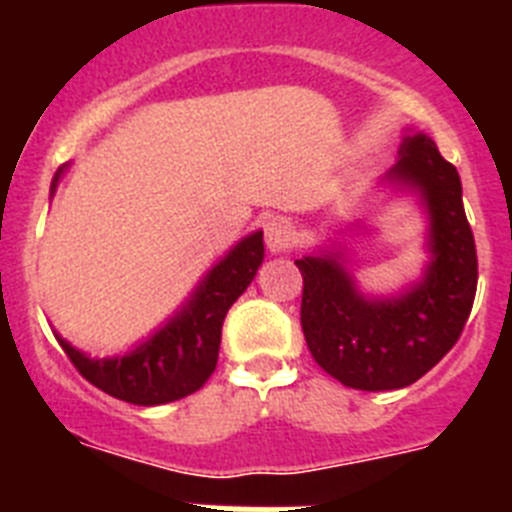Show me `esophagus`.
I'll return each mask as SVG.
<instances>
[{
	"instance_id": "34e87169",
	"label": "esophagus",
	"mask_w": 512,
	"mask_h": 512,
	"mask_svg": "<svg viewBox=\"0 0 512 512\" xmlns=\"http://www.w3.org/2000/svg\"><path fill=\"white\" fill-rule=\"evenodd\" d=\"M264 241L271 253H284L295 241V225L287 217H271L264 225Z\"/></svg>"
}]
</instances>
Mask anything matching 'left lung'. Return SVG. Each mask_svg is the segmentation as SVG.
<instances>
[{
    "label": "left lung",
    "mask_w": 512,
    "mask_h": 512,
    "mask_svg": "<svg viewBox=\"0 0 512 512\" xmlns=\"http://www.w3.org/2000/svg\"><path fill=\"white\" fill-rule=\"evenodd\" d=\"M390 194H413L425 217L420 279L395 295H366L348 269L341 235L302 253V333L312 359L354 390H400L418 382L459 341L477 292V248L464 215L459 171L431 135L408 128L382 182ZM339 238L336 239L335 235Z\"/></svg>",
    "instance_id": "1"
}]
</instances>
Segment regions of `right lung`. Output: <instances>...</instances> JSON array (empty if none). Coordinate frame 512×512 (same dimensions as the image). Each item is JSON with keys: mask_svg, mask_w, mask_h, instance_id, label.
<instances>
[{"mask_svg": "<svg viewBox=\"0 0 512 512\" xmlns=\"http://www.w3.org/2000/svg\"><path fill=\"white\" fill-rule=\"evenodd\" d=\"M69 164L53 176L51 197ZM264 261V233L253 230L215 261L197 282L182 307L158 325L151 336L135 343L128 354L89 356L58 336L81 377L107 395L130 405H164L192 395L210 379L217 366L223 320L230 305L246 292Z\"/></svg>", "mask_w": 512, "mask_h": 512, "instance_id": "add662e5", "label": "right lung"}]
</instances>
